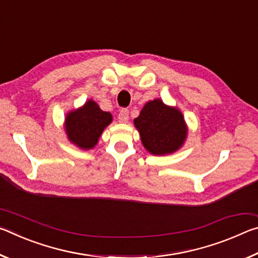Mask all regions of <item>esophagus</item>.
Segmentation results:
<instances>
[{
  "label": "esophagus",
  "mask_w": 258,
  "mask_h": 258,
  "mask_svg": "<svg viewBox=\"0 0 258 258\" xmlns=\"http://www.w3.org/2000/svg\"><path fill=\"white\" fill-rule=\"evenodd\" d=\"M118 120L120 123H127L128 121V110L127 109H121L118 113Z\"/></svg>",
  "instance_id": "34e87169"
}]
</instances>
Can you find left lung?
<instances>
[{"instance_id": "left-lung-1", "label": "left lung", "mask_w": 258, "mask_h": 258, "mask_svg": "<svg viewBox=\"0 0 258 258\" xmlns=\"http://www.w3.org/2000/svg\"><path fill=\"white\" fill-rule=\"evenodd\" d=\"M134 126L143 147L154 156L174 154L187 138V125L182 111L165 104L161 99L148 101L134 119Z\"/></svg>"}]
</instances>
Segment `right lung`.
Here are the masks:
<instances>
[{
  "label": "right lung",
  "mask_w": 258,
  "mask_h": 258,
  "mask_svg": "<svg viewBox=\"0 0 258 258\" xmlns=\"http://www.w3.org/2000/svg\"><path fill=\"white\" fill-rule=\"evenodd\" d=\"M111 121V113L101 110L94 100L89 99L82 107L67 112L63 128L69 142L82 150H90L98 145Z\"/></svg>",
  "instance_id": "1"
}]
</instances>
